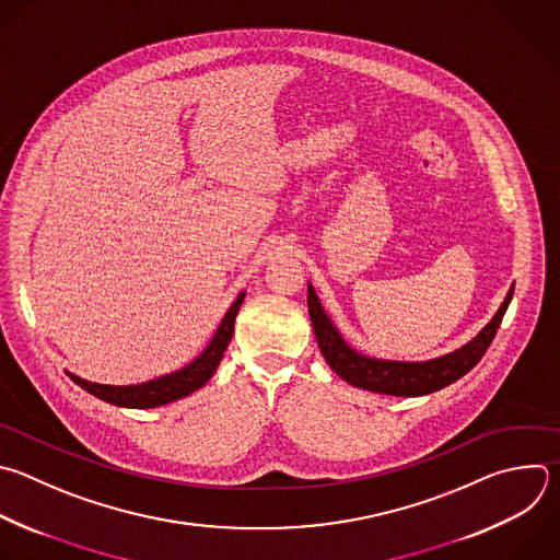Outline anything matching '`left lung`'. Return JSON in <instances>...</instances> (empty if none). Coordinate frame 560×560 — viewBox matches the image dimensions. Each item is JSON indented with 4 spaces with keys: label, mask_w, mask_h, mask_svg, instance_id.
I'll return each instance as SVG.
<instances>
[{
    "label": "left lung",
    "mask_w": 560,
    "mask_h": 560,
    "mask_svg": "<svg viewBox=\"0 0 560 560\" xmlns=\"http://www.w3.org/2000/svg\"><path fill=\"white\" fill-rule=\"evenodd\" d=\"M514 285L510 288L505 301L492 316V320L462 349L446 353L435 360L427 362H396V360H378L369 358L351 349L325 310L318 303V296L314 294V288L307 283V310L312 318V327L318 340V347L327 360V364L336 371V374L347 381L353 387L385 394V396H427L433 392H440L448 387L451 383L459 381L464 374L481 360L486 349L490 347L501 318L510 305Z\"/></svg>",
    "instance_id": "obj_1"
}]
</instances>
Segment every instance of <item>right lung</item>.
<instances>
[{
	"label": "right lung",
	"instance_id": "right-lung-1",
	"mask_svg": "<svg viewBox=\"0 0 560 560\" xmlns=\"http://www.w3.org/2000/svg\"><path fill=\"white\" fill-rule=\"evenodd\" d=\"M244 292L237 296V301L231 305V310L226 312V316L222 318L213 340L209 342V347L186 366L173 371L168 376H160L155 381L142 383V385H129V387H112V385H98V383H90L83 381L74 374H68L81 389H85L88 394L116 405V407H127V409H153V407H162L168 402H175L184 396L194 394L196 389L205 387L211 376L215 374V369L233 338V329H235V316L240 312V305L244 303Z\"/></svg>",
	"mask_w": 560,
	"mask_h": 560
}]
</instances>
